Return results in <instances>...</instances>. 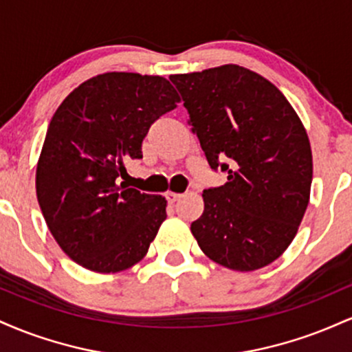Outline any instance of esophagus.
Instances as JSON below:
<instances>
[{"label":"esophagus","mask_w":352,"mask_h":352,"mask_svg":"<svg viewBox=\"0 0 352 352\" xmlns=\"http://www.w3.org/2000/svg\"><path fill=\"white\" fill-rule=\"evenodd\" d=\"M182 193H175V192H167V200L168 204H175V201H179L182 199Z\"/></svg>","instance_id":"1"}]
</instances>
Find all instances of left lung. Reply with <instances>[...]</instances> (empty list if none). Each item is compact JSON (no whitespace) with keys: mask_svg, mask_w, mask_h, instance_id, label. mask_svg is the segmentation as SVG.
Instances as JSON below:
<instances>
[{"mask_svg":"<svg viewBox=\"0 0 352 352\" xmlns=\"http://www.w3.org/2000/svg\"><path fill=\"white\" fill-rule=\"evenodd\" d=\"M210 167L228 182L204 190L193 236L210 260L254 272L296 236L309 204L313 153L288 99L263 76L236 66L172 74Z\"/></svg>","mask_w":352,"mask_h":352,"instance_id":"obj_1","label":"left lung"}]
</instances>
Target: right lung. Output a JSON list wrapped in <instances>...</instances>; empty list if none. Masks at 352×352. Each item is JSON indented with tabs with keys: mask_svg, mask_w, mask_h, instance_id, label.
<instances>
[{
	"mask_svg": "<svg viewBox=\"0 0 352 352\" xmlns=\"http://www.w3.org/2000/svg\"><path fill=\"white\" fill-rule=\"evenodd\" d=\"M180 102L162 76L104 72L52 116L36 167V195L51 235L96 273L132 268L167 218V200L129 188L125 162L142 159L151 125Z\"/></svg>",
	"mask_w": 352,
	"mask_h": 352,
	"instance_id": "obj_1",
	"label": "right lung"
}]
</instances>
